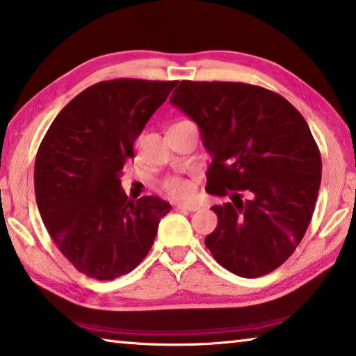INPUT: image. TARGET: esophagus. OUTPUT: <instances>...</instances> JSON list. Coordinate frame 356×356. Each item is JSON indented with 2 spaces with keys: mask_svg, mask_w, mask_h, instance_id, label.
<instances>
[{
  "mask_svg": "<svg viewBox=\"0 0 356 356\" xmlns=\"http://www.w3.org/2000/svg\"><path fill=\"white\" fill-rule=\"evenodd\" d=\"M176 207L177 210H185V212H196V210L200 209L196 204H177Z\"/></svg>",
  "mask_w": 356,
  "mask_h": 356,
  "instance_id": "obj_1",
  "label": "esophagus"
}]
</instances>
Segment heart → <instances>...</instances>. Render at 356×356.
<instances>
[{
    "instance_id": "b5f03b06",
    "label": "heart",
    "mask_w": 356,
    "mask_h": 356,
    "mask_svg": "<svg viewBox=\"0 0 356 356\" xmlns=\"http://www.w3.org/2000/svg\"><path fill=\"white\" fill-rule=\"evenodd\" d=\"M163 190L174 200H186L193 193L191 180L180 176H171L165 179Z\"/></svg>"
}]
</instances>
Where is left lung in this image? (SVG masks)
Returning <instances> with one entry per match:
<instances>
[{"instance_id": "1", "label": "left lung", "mask_w": 356, "mask_h": 356, "mask_svg": "<svg viewBox=\"0 0 356 356\" xmlns=\"http://www.w3.org/2000/svg\"><path fill=\"white\" fill-rule=\"evenodd\" d=\"M170 102L197 124L212 155L206 191L231 197L212 207L218 225L206 246L242 278L273 272L303 238L321 186V152L305 118L246 83L184 80Z\"/></svg>"}]
</instances>
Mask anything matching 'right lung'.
<instances>
[{
  "label": "right lung",
  "instance_id": "1",
  "mask_svg": "<svg viewBox=\"0 0 356 356\" xmlns=\"http://www.w3.org/2000/svg\"><path fill=\"white\" fill-rule=\"evenodd\" d=\"M177 81L116 78L72 99L42 140L34 191L42 221L78 272L99 281L127 275L152 248L171 204L129 200L124 163L156 108Z\"/></svg>",
  "mask_w": 356,
  "mask_h": 356
}]
</instances>
